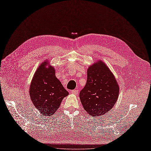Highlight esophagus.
I'll return each instance as SVG.
<instances>
[{"label":"esophagus","instance_id":"34e87169","mask_svg":"<svg viewBox=\"0 0 151 151\" xmlns=\"http://www.w3.org/2000/svg\"><path fill=\"white\" fill-rule=\"evenodd\" d=\"M71 94H78V90H71Z\"/></svg>","mask_w":151,"mask_h":151}]
</instances>
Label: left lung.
Returning <instances> with one entry per match:
<instances>
[{
	"label": "left lung",
	"mask_w": 151,
	"mask_h": 151,
	"mask_svg": "<svg viewBox=\"0 0 151 151\" xmlns=\"http://www.w3.org/2000/svg\"><path fill=\"white\" fill-rule=\"evenodd\" d=\"M119 87L113 73L101 60L89 66L87 81L80 93L83 108L95 118L109 113L117 101Z\"/></svg>",
	"instance_id": "left-lung-1"
}]
</instances>
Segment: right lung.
I'll use <instances>...</instances> for the list:
<instances>
[{"instance_id": "right-lung-1", "label": "right lung", "mask_w": 151, "mask_h": 151, "mask_svg": "<svg viewBox=\"0 0 151 151\" xmlns=\"http://www.w3.org/2000/svg\"><path fill=\"white\" fill-rule=\"evenodd\" d=\"M43 61L35 71L30 86L29 94L32 103L40 113L52 116L57 111L63 99L68 95L61 83L55 76L54 67Z\"/></svg>"}]
</instances>
